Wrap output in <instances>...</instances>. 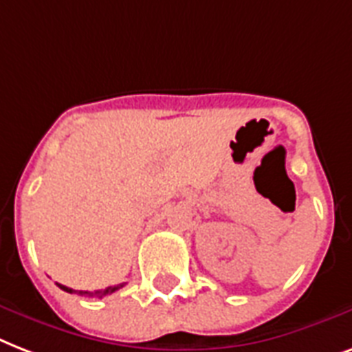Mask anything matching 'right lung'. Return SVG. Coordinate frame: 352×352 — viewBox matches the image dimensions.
<instances>
[{
  "instance_id": "1",
  "label": "right lung",
  "mask_w": 352,
  "mask_h": 352,
  "mask_svg": "<svg viewBox=\"0 0 352 352\" xmlns=\"http://www.w3.org/2000/svg\"><path fill=\"white\" fill-rule=\"evenodd\" d=\"M58 285V283H56ZM124 287V283H121V285H117V287H108L106 290H97V292H82V290H73V288H67L64 287V285H58V288H62L64 292H69V294H80V296H88V298H104L106 294H113L116 290H119V288Z\"/></svg>"
}]
</instances>
